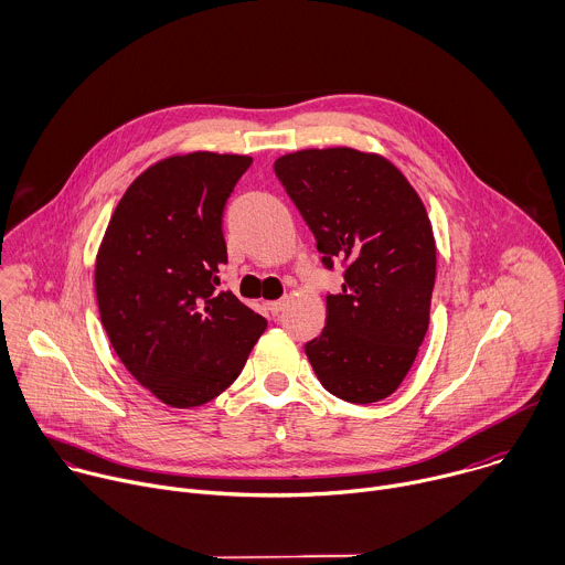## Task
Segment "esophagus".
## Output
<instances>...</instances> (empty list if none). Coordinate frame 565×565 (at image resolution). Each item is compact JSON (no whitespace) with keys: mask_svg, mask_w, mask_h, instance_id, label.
<instances>
[{"mask_svg":"<svg viewBox=\"0 0 565 565\" xmlns=\"http://www.w3.org/2000/svg\"><path fill=\"white\" fill-rule=\"evenodd\" d=\"M285 300H271V302H267V309L274 313V316H278L282 309H285Z\"/></svg>","mask_w":565,"mask_h":565,"instance_id":"obj_1","label":"esophagus"}]
</instances>
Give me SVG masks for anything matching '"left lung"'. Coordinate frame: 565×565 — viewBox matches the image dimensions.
I'll return each mask as SVG.
<instances>
[{"label":"left lung","mask_w":565,"mask_h":565,"mask_svg":"<svg viewBox=\"0 0 565 565\" xmlns=\"http://www.w3.org/2000/svg\"><path fill=\"white\" fill-rule=\"evenodd\" d=\"M322 254L345 265L341 294L305 354L327 392L376 403L398 390L429 324L436 243L425 204L383 156L305 149L274 162Z\"/></svg>","instance_id":"1"}]
</instances>
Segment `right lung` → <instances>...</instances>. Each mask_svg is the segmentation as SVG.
<instances>
[{
    "mask_svg": "<svg viewBox=\"0 0 565 565\" xmlns=\"http://www.w3.org/2000/svg\"><path fill=\"white\" fill-rule=\"evenodd\" d=\"M249 156L195 151L140 173L113 211L95 258L108 341L158 401L198 407L243 372L267 320L232 291L222 213Z\"/></svg>",
    "mask_w": 565,
    "mask_h": 565,
    "instance_id": "add662e5",
    "label": "right lung"
}]
</instances>
